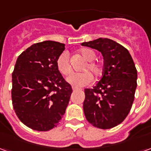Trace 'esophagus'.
Returning <instances> with one entry per match:
<instances>
[{"mask_svg":"<svg viewBox=\"0 0 151 151\" xmlns=\"http://www.w3.org/2000/svg\"><path fill=\"white\" fill-rule=\"evenodd\" d=\"M81 89L78 88V87H74V86H73V91H80Z\"/></svg>","mask_w":151,"mask_h":151,"instance_id":"obj_1","label":"esophagus"}]
</instances>
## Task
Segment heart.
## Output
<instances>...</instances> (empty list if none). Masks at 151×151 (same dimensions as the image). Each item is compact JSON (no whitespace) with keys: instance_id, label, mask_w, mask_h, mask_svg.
Instances as JSON below:
<instances>
[{"instance_id":"heart-1","label":"heart","mask_w":151,"mask_h":151,"mask_svg":"<svg viewBox=\"0 0 151 151\" xmlns=\"http://www.w3.org/2000/svg\"><path fill=\"white\" fill-rule=\"evenodd\" d=\"M80 54L84 59L86 60V63L83 65L82 70L85 72L73 73L67 78V82L75 87H81L88 85L92 81L91 72L95 78H99L102 74L103 67L97 61H95L96 54L94 51L89 48H82L80 50ZM56 67L63 75H69L72 72V68L69 62V54L66 52L60 53L56 59ZM90 73H89L88 72Z\"/></svg>"}]
</instances>
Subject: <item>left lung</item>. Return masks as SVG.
<instances>
[{"label":"left lung","instance_id":"left-lung-1","mask_svg":"<svg viewBox=\"0 0 151 151\" xmlns=\"http://www.w3.org/2000/svg\"><path fill=\"white\" fill-rule=\"evenodd\" d=\"M82 45L99 51L104 60L100 81L84 91L85 116L93 126L111 129L123 122L131 110L137 88L136 67L129 51L110 39L99 38Z\"/></svg>","mask_w":151,"mask_h":151}]
</instances>
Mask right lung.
Listing matches in <instances>:
<instances>
[{
  "label": "right lung",
  "instance_id": "right-lung-1",
  "mask_svg": "<svg viewBox=\"0 0 151 151\" xmlns=\"http://www.w3.org/2000/svg\"><path fill=\"white\" fill-rule=\"evenodd\" d=\"M65 44L35 43L19 55L12 73V104L18 119L36 131L56 127L65 113L73 90L56 67Z\"/></svg>",
  "mask_w": 151,
  "mask_h": 151
}]
</instances>
